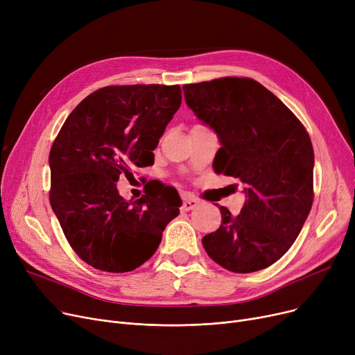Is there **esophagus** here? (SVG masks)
<instances>
[{"label":"esophagus","mask_w":355,"mask_h":355,"mask_svg":"<svg viewBox=\"0 0 355 355\" xmlns=\"http://www.w3.org/2000/svg\"><path fill=\"white\" fill-rule=\"evenodd\" d=\"M200 204V200L197 198H193V197H189V198H184L182 201V206H181V210L182 211H190L193 209H196Z\"/></svg>","instance_id":"esophagus-1"}]
</instances>
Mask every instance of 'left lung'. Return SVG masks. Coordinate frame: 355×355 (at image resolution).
I'll return each instance as SVG.
<instances>
[{"label": "left lung", "mask_w": 355, "mask_h": 355, "mask_svg": "<svg viewBox=\"0 0 355 355\" xmlns=\"http://www.w3.org/2000/svg\"><path fill=\"white\" fill-rule=\"evenodd\" d=\"M196 116L218 135L217 174L243 182L246 201L202 237L214 262L250 273L277 262L301 233L313 201V148L305 126L270 90L249 78L184 85Z\"/></svg>", "instance_id": "left-lung-1"}]
</instances>
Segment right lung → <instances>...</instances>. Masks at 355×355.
<instances>
[{"label":"right lung","instance_id":"1","mask_svg":"<svg viewBox=\"0 0 355 355\" xmlns=\"http://www.w3.org/2000/svg\"><path fill=\"white\" fill-rule=\"evenodd\" d=\"M181 105L178 85L106 86L85 98L50 149V204L71 249L92 268L123 273L139 268L180 214L173 187L119 196V175L154 164L157 148Z\"/></svg>","mask_w":355,"mask_h":355}]
</instances>
